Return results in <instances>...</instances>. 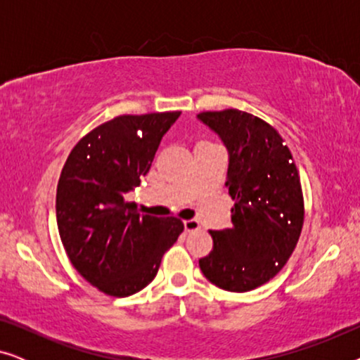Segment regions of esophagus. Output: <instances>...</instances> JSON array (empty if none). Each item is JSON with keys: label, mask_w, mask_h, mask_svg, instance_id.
I'll use <instances>...</instances> for the list:
<instances>
[{"label": "esophagus", "mask_w": 360, "mask_h": 360, "mask_svg": "<svg viewBox=\"0 0 360 360\" xmlns=\"http://www.w3.org/2000/svg\"><path fill=\"white\" fill-rule=\"evenodd\" d=\"M184 228H185L186 233H190V231H198L200 223H198V221H195V219H186V221H184Z\"/></svg>", "instance_id": "obj_1"}]
</instances>
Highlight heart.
<instances>
[{
    "label": "heart",
    "instance_id": "obj_1",
    "mask_svg": "<svg viewBox=\"0 0 360 360\" xmlns=\"http://www.w3.org/2000/svg\"><path fill=\"white\" fill-rule=\"evenodd\" d=\"M198 146H211V144H208V142H200Z\"/></svg>",
    "mask_w": 360,
    "mask_h": 360
}]
</instances>
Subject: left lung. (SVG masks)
Here are the masks:
<instances>
[{
	"label": "left lung",
	"mask_w": 360,
	"mask_h": 360,
	"mask_svg": "<svg viewBox=\"0 0 360 360\" xmlns=\"http://www.w3.org/2000/svg\"><path fill=\"white\" fill-rule=\"evenodd\" d=\"M229 152L233 228L210 231L213 250L200 269L216 287L243 293L267 283L292 255L304 219L303 191L292 152L275 129L239 110L205 111Z\"/></svg>",
	"instance_id": "1"
}]
</instances>
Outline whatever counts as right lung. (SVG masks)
I'll return each mask as SVG.
<instances>
[{"label": "right lung", "mask_w": 360, "mask_h": 360, "mask_svg": "<svg viewBox=\"0 0 360 360\" xmlns=\"http://www.w3.org/2000/svg\"><path fill=\"white\" fill-rule=\"evenodd\" d=\"M180 111L122 115L73 147L57 185V226L77 272L110 297H129L157 275L179 239V218L141 214L126 193L149 172Z\"/></svg>", "instance_id": "add662e5"}]
</instances>
